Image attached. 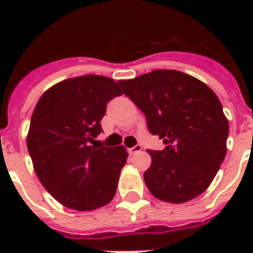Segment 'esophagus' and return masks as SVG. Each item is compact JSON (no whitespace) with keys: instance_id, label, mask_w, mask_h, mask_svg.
<instances>
[{"instance_id":"34e87169","label":"esophagus","mask_w":253,"mask_h":253,"mask_svg":"<svg viewBox=\"0 0 253 253\" xmlns=\"http://www.w3.org/2000/svg\"><path fill=\"white\" fill-rule=\"evenodd\" d=\"M140 151H142V146H140V144H136V146H134L132 148H130L128 152H130V155H135L138 154V152H140Z\"/></svg>"}]
</instances>
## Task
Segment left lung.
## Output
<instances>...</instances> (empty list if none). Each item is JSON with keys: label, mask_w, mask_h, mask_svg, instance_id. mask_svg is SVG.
Here are the masks:
<instances>
[{"label": "left lung", "mask_w": 253, "mask_h": 253, "mask_svg": "<svg viewBox=\"0 0 253 253\" xmlns=\"http://www.w3.org/2000/svg\"><path fill=\"white\" fill-rule=\"evenodd\" d=\"M123 93L144 113L163 151H148L152 163L144 182L152 196L170 204L196 198L209 188L227 152L228 121L208 85L173 69L121 80Z\"/></svg>", "instance_id": "left-lung-1"}]
</instances>
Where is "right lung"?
Masks as SVG:
<instances>
[{
  "mask_svg": "<svg viewBox=\"0 0 253 253\" xmlns=\"http://www.w3.org/2000/svg\"><path fill=\"white\" fill-rule=\"evenodd\" d=\"M122 94L113 79L86 75L60 81L34 109L27 150L47 192L65 208L91 211L117 192L126 147H95L106 103Z\"/></svg>",
  "mask_w": 253,
  "mask_h": 253,
  "instance_id": "add662e5",
  "label": "right lung"
}]
</instances>
